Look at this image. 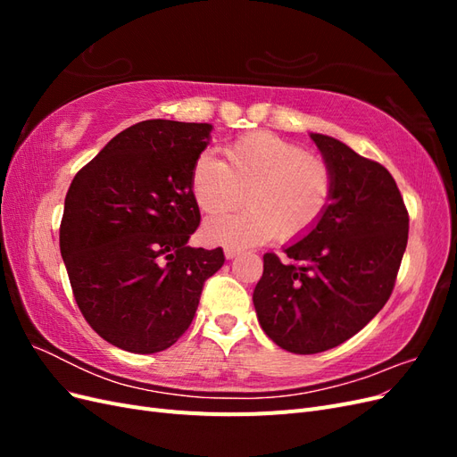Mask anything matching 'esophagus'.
Masks as SVG:
<instances>
[{"instance_id": "esophagus-1", "label": "esophagus", "mask_w": 457, "mask_h": 457, "mask_svg": "<svg viewBox=\"0 0 457 457\" xmlns=\"http://www.w3.org/2000/svg\"><path fill=\"white\" fill-rule=\"evenodd\" d=\"M237 255H240L238 247H225V257H227V259H234Z\"/></svg>"}]
</instances>
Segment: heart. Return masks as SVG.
I'll use <instances>...</instances> for the list:
<instances>
[{"label": "heart", "instance_id": "obj_1", "mask_svg": "<svg viewBox=\"0 0 457 457\" xmlns=\"http://www.w3.org/2000/svg\"><path fill=\"white\" fill-rule=\"evenodd\" d=\"M225 162L202 154L190 173V192L207 215L242 202L247 210L207 220L204 237L227 247L297 240L326 213L334 195L329 163L269 131H255L225 146Z\"/></svg>", "mask_w": 457, "mask_h": 457}]
</instances>
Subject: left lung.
Instances as JSON below:
<instances>
[{
    "instance_id": "8db88e82",
    "label": "left lung",
    "mask_w": 457,
    "mask_h": 457,
    "mask_svg": "<svg viewBox=\"0 0 457 457\" xmlns=\"http://www.w3.org/2000/svg\"><path fill=\"white\" fill-rule=\"evenodd\" d=\"M334 173L318 225L262 255L253 305L262 331L295 354L334 349L389 301L408 244V212L393 175L334 137L311 133Z\"/></svg>"
}]
</instances>
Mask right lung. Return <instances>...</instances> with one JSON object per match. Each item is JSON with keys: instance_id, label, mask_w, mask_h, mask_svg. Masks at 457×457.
Instances as JSON below:
<instances>
[{"instance_id": "right-lung-1", "label": "right lung", "mask_w": 457, "mask_h": 457, "mask_svg": "<svg viewBox=\"0 0 457 457\" xmlns=\"http://www.w3.org/2000/svg\"><path fill=\"white\" fill-rule=\"evenodd\" d=\"M210 123L146 120L118 133L68 188L61 255L74 299L104 341L135 354L165 351L196 314L220 247H190L200 210L190 173Z\"/></svg>"}]
</instances>
